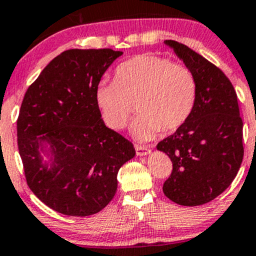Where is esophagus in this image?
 Here are the masks:
<instances>
[{
  "label": "esophagus",
  "mask_w": 256,
  "mask_h": 256,
  "mask_svg": "<svg viewBox=\"0 0 256 256\" xmlns=\"http://www.w3.org/2000/svg\"><path fill=\"white\" fill-rule=\"evenodd\" d=\"M134 149H136V154L140 155V156H142V155H146V154H149V152H150V149H149L146 146L136 144V146H134Z\"/></svg>",
  "instance_id": "34e87169"
}]
</instances>
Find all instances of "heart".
<instances>
[{
	"label": "heart",
	"instance_id": "b5f03b06",
	"mask_svg": "<svg viewBox=\"0 0 256 256\" xmlns=\"http://www.w3.org/2000/svg\"><path fill=\"white\" fill-rule=\"evenodd\" d=\"M196 98L198 83L192 70L152 54L122 62L114 80H101L95 89L101 118L114 131L125 128L136 104L140 116L132 132L140 140H150L161 130L171 134L180 128L192 116Z\"/></svg>",
	"mask_w": 256,
	"mask_h": 256
}]
</instances>
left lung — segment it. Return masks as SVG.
I'll return each instance as SVG.
<instances>
[{
    "instance_id": "left-lung-1",
    "label": "left lung",
    "mask_w": 256,
    "mask_h": 256,
    "mask_svg": "<svg viewBox=\"0 0 256 256\" xmlns=\"http://www.w3.org/2000/svg\"><path fill=\"white\" fill-rule=\"evenodd\" d=\"M194 72L198 98L189 120L158 143L172 161L164 194L182 206H201L225 192L242 164L243 122L237 94L216 64L176 40H165Z\"/></svg>"
}]
</instances>
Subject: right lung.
I'll list each match as a JSON object with an SVG mask.
<instances>
[{
    "mask_svg": "<svg viewBox=\"0 0 256 256\" xmlns=\"http://www.w3.org/2000/svg\"><path fill=\"white\" fill-rule=\"evenodd\" d=\"M122 54L110 48L61 52L22 102L16 134L26 182L43 204L64 216L104 210L116 195L119 168L136 154L130 140L104 125L95 102L96 85ZM40 140L52 146L50 170L40 160Z\"/></svg>",
    "mask_w": 256,
    "mask_h": 256,
    "instance_id": "1",
    "label": "right lung"
}]
</instances>
